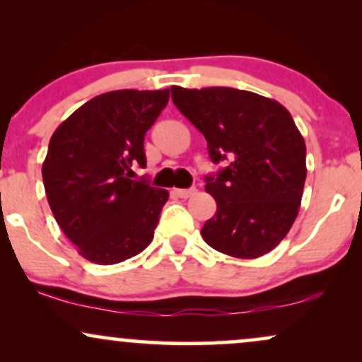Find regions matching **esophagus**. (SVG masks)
Wrapping results in <instances>:
<instances>
[{
  "label": "esophagus",
  "mask_w": 362,
  "mask_h": 362,
  "mask_svg": "<svg viewBox=\"0 0 362 362\" xmlns=\"http://www.w3.org/2000/svg\"><path fill=\"white\" fill-rule=\"evenodd\" d=\"M173 194L180 199H189L192 197L194 194H197V189H195V187H192V189H175L173 190Z\"/></svg>",
  "instance_id": "esophagus-1"
}]
</instances>
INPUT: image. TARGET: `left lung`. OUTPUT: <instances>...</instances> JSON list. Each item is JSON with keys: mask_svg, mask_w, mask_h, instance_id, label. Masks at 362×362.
I'll use <instances>...</instances> for the list:
<instances>
[{"mask_svg": "<svg viewBox=\"0 0 362 362\" xmlns=\"http://www.w3.org/2000/svg\"><path fill=\"white\" fill-rule=\"evenodd\" d=\"M172 100L204 134L214 163L206 177L216 214L201 230L214 250L257 259L289 233L306 180V144L286 107L252 91L172 86Z\"/></svg>", "mask_w": 362, "mask_h": 362, "instance_id": "8db88e82", "label": "left lung"}]
</instances>
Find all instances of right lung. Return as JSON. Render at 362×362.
Masks as SVG:
<instances>
[{"instance_id": "add662e5", "label": "right lung", "mask_w": 362, "mask_h": 362, "mask_svg": "<svg viewBox=\"0 0 362 362\" xmlns=\"http://www.w3.org/2000/svg\"><path fill=\"white\" fill-rule=\"evenodd\" d=\"M168 90H115L74 110L49 141L42 178L62 233L86 260L112 265L151 243L168 190L132 180L146 167L144 134Z\"/></svg>"}]
</instances>
